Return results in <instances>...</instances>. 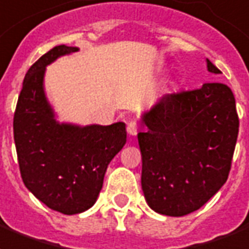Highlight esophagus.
<instances>
[{
  "mask_svg": "<svg viewBox=\"0 0 249 249\" xmlns=\"http://www.w3.org/2000/svg\"><path fill=\"white\" fill-rule=\"evenodd\" d=\"M137 130H139V124H137V121H134V120L128 121V125H126V132H128L130 136H136V134H137Z\"/></svg>",
  "mask_w": 249,
  "mask_h": 249,
  "instance_id": "obj_1",
  "label": "esophagus"
}]
</instances>
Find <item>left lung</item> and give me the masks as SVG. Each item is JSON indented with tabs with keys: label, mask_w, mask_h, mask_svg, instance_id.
I'll return each mask as SVG.
<instances>
[{
	"label": "left lung",
	"mask_w": 249,
	"mask_h": 249,
	"mask_svg": "<svg viewBox=\"0 0 249 249\" xmlns=\"http://www.w3.org/2000/svg\"><path fill=\"white\" fill-rule=\"evenodd\" d=\"M207 70L220 73L209 59ZM141 186L149 207L167 216L199 210L228 178L239 132L232 91L222 83L166 93L142 113Z\"/></svg>",
	"instance_id": "1"
}]
</instances>
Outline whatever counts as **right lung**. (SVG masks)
Returning <instances> with one entry per match:
<instances>
[{
    "label": "right lung",
    "instance_id": "obj_1",
    "mask_svg": "<svg viewBox=\"0 0 249 249\" xmlns=\"http://www.w3.org/2000/svg\"><path fill=\"white\" fill-rule=\"evenodd\" d=\"M78 47L60 45L33 64L14 113V142L22 181L33 195L64 215L91 209L107 167L126 142L124 123H59L45 92L46 67Z\"/></svg>",
    "mask_w": 249,
    "mask_h": 249
}]
</instances>
